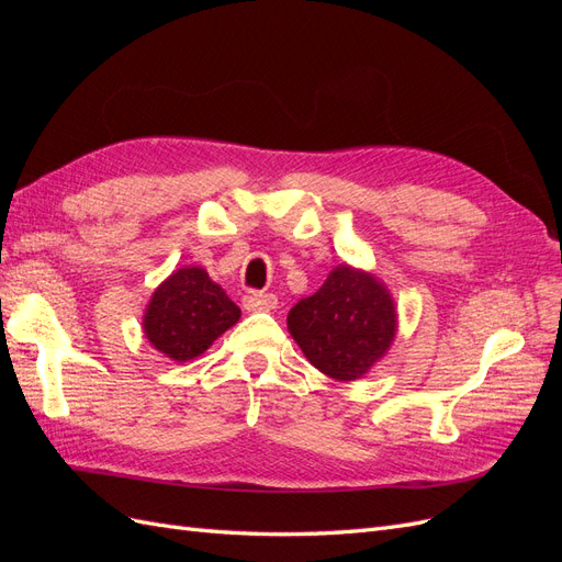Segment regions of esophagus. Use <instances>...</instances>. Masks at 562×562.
Masks as SVG:
<instances>
[{"label": "esophagus", "instance_id": "esophagus-1", "mask_svg": "<svg viewBox=\"0 0 562 562\" xmlns=\"http://www.w3.org/2000/svg\"><path fill=\"white\" fill-rule=\"evenodd\" d=\"M277 304H279V300L271 293H246L244 295V307L248 312H271V310H277Z\"/></svg>", "mask_w": 562, "mask_h": 562}]
</instances>
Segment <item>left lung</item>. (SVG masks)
<instances>
[{
    "mask_svg": "<svg viewBox=\"0 0 562 562\" xmlns=\"http://www.w3.org/2000/svg\"><path fill=\"white\" fill-rule=\"evenodd\" d=\"M396 304L363 269L335 267L312 297L288 314V330L307 361L337 382L363 378L396 337Z\"/></svg>",
    "mask_w": 562,
    "mask_h": 562,
    "instance_id": "left-lung-1",
    "label": "left lung"
}]
</instances>
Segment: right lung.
I'll use <instances>...</instances> for the list:
<instances>
[{
    "label": "right lung",
    "instance_id": "right-lung-1",
    "mask_svg": "<svg viewBox=\"0 0 562 562\" xmlns=\"http://www.w3.org/2000/svg\"><path fill=\"white\" fill-rule=\"evenodd\" d=\"M239 316L241 310L211 281L209 271L190 265L173 271L151 293L143 330L157 351L184 363L206 351Z\"/></svg>",
    "mask_w": 562,
    "mask_h": 562
}]
</instances>
